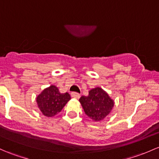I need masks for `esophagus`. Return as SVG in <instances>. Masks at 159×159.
<instances>
[{
	"instance_id": "34e87169",
	"label": "esophagus",
	"mask_w": 159,
	"mask_h": 159,
	"mask_svg": "<svg viewBox=\"0 0 159 159\" xmlns=\"http://www.w3.org/2000/svg\"><path fill=\"white\" fill-rule=\"evenodd\" d=\"M71 96L73 98H78L80 97V94L76 92H72L71 93Z\"/></svg>"
}]
</instances>
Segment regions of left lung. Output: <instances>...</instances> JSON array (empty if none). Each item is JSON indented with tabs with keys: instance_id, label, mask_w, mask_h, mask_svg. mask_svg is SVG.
<instances>
[{
	"instance_id": "obj_1",
	"label": "left lung",
	"mask_w": 159,
	"mask_h": 159,
	"mask_svg": "<svg viewBox=\"0 0 159 159\" xmlns=\"http://www.w3.org/2000/svg\"><path fill=\"white\" fill-rule=\"evenodd\" d=\"M79 101L84 113L93 122L101 121L110 116L114 106V101L100 87L90 90L88 96H81Z\"/></svg>"
}]
</instances>
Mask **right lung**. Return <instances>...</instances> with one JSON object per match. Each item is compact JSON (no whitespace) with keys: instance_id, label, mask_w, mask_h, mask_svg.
Here are the masks:
<instances>
[{"instance_id":"obj_1","label":"right lung","mask_w":159,"mask_h":159,"mask_svg":"<svg viewBox=\"0 0 159 159\" xmlns=\"http://www.w3.org/2000/svg\"><path fill=\"white\" fill-rule=\"evenodd\" d=\"M71 99L68 92L61 93L55 85L45 88L36 97L37 107L42 113L47 117H52L58 114Z\"/></svg>"}]
</instances>
